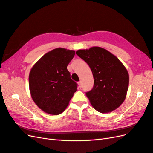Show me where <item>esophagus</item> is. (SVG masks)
Masks as SVG:
<instances>
[{"instance_id": "1", "label": "esophagus", "mask_w": 153, "mask_h": 153, "mask_svg": "<svg viewBox=\"0 0 153 153\" xmlns=\"http://www.w3.org/2000/svg\"><path fill=\"white\" fill-rule=\"evenodd\" d=\"M78 85H79V87L81 88L82 87V81H79L78 82Z\"/></svg>"}]
</instances>
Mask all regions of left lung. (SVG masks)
Masks as SVG:
<instances>
[{
	"label": "left lung",
	"mask_w": 153,
	"mask_h": 153,
	"mask_svg": "<svg viewBox=\"0 0 153 153\" xmlns=\"http://www.w3.org/2000/svg\"><path fill=\"white\" fill-rule=\"evenodd\" d=\"M76 54L87 63L93 75L94 86L85 92L92 106L101 113L117 108L124 102L129 85L128 73L121 62L98 47L79 50Z\"/></svg>",
	"instance_id": "obj_1"
}]
</instances>
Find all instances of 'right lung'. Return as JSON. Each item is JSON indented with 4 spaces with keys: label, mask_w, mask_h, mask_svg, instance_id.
Wrapping results in <instances>:
<instances>
[{
    "label": "right lung",
    "mask_w": 153,
    "mask_h": 153,
    "mask_svg": "<svg viewBox=\"0 0 153 153\" xmlns=\"http://www.w3.org/2000/svg\"><path fill=\"white\" fill-rule=\"evenodd\" d=\"M75 54L74 50H52L31 69L29 82L32 98L45 112L61 114L76 91L77 83L71 79L67 69Z\"/></svg>",
    "instance_id": "add662e5"
}]
</instances>
